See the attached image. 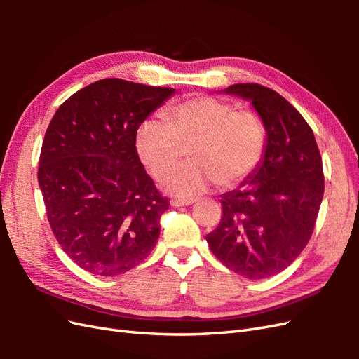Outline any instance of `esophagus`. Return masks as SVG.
Returning a JSON list of instances; mask_svg holds the SVG:
<instances>
[{
	"instance_id": "obj_1",
	"label": "esophagus",
	"mask_w": 359,
	"mask_h": 359,
	"mask_svg": "<svg viewBox=\"0 0 359 359\" xmlns=\"http://www.w3.org/2000/svg\"><path fill=\"white\" fill-rule=\"evenodd\" d=\"M193 202L194 201H191V199H189V201H184V199H170V205L172 206H189V205H193Z\"/></svg>"
}]
</instances>
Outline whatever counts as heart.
<instances>
[{"mask_svg": "<svg viewBox=\"0 0 359 359\" xmlns=\"http://www.w3.org/2000/svg\"><path fill=\"white\" fill-rule=\"evenodd\" d=\"M163 119L165 126L147 119L137 127L135 148L156 180L165 178L189 151V165L163 182L172 196L189 201L215 184L235 187L262 161L266 128L253 111H235L231 103L201 95L168 107Z\"/></svg>", "mask_w": 359, "mask_h": 359, "instance_id": "obj_1", "label": "heart"}]
</instances>
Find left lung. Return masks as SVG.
Masks as SVG:
<instances>
[{
    "mask_svg": "<svg viewBox=\"0 0 359 359\" xmlns=\"http://www.w3.org/2000/svg\"><path fill=\"white\" fill-rule=\"evenodd\" d=\"M223 93L252 103L266 147L253 175L222 194V220L206 243L233 273L266 278L286 269L310 240L323 198L322 158L313 130L285 97L259 83Z\"/></svg>",
    "mask_w": 359,
    "mask_h": 359,
    "instance_id": "obj_1",
    "label": "left lung"
}]
</instances>
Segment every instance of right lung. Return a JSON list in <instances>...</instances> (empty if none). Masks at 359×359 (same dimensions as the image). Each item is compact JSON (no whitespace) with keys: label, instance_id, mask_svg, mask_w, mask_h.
Segmentation results:
<instances>
[{"label":"right lung","instance_id":"add662e5","mask_svg":"<svg viewBox=\"0 0 359 359\" xmlns=\"http://www.w3.org/2000/svg\"><path fill=\"white\" fill-rule=\"evenodd\" d=\"M175 94L116 78L74 93L43 140L39 186L58 244L82 269L114 277L137 266L169 208L140 163L137 127Z\"/></svg>","mask_w":359,"mask_h":359}]
</instances>
